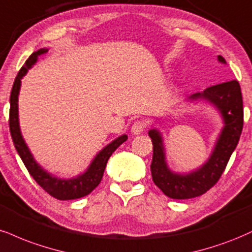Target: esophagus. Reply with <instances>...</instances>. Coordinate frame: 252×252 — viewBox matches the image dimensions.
<instances>
[{"label": "esophagus", "mask_w": 252, "mask_h": 252, "mask_svg": "<svg viewBox=\"0 0 252 252\" xmlns=\"http://www.w3.org/2000/svg\"><path fill=\"white\" fill-rule=\"evenodd\" d=\"M145 128H146V123L143 120H137L133 123V125L131 127V132L133 134H140V133H143L145 131Z\"/></svg>", "instance_id": "esophagus-1"}]
</instances>
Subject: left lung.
I'll return each instance as SVG.
<instances>
[{
	"instance_id": "1",
	"label": "left lung",
	"mask_w": 252,
	"mask_h": 252,
	"mask_svg": "<svg viewBox=\"0 0 252 252\" xmlns=\"http://www.w3.org/2000/svg\"><path fill=\"white\" fill-rule=\"evenodd\" d=\"M218 60L225 63L223 56H218ZM191 97L194 100L206 99L217 106L223 114L225 127L209 161L196 172L188 176H178L170 172L165 164L160 134L156 129L149 132L153 144V158L151 164L152 179L164 194L173 199H190L202 196L217 184L237 146L243 129V97L238 81L231 80L211 86L203 93H196Z\"/></svg>"
}]
</instances>
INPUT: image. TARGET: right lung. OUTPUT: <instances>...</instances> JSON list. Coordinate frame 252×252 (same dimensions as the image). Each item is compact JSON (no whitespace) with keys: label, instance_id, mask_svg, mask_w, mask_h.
<instances>
[{"label":"right lung","instance_id":"right-lung-1","mask_svg":"<svg viewBox=\"0 0 252 252\" xmlns=\"http://www.w3.org/2000/svg\"><path fill=\"white\" fill-rule=\"evenodd\" d=\"M46 49H40L37 52L32 53L29 56L28 60L26 61L25 66L20 69L17 74L16 79H15L13 88H11L10 93V111H9V128H10L11 139H13L15 149L19 153L21 159H22L23 164L28 170V172L35 182L37 183L41 188L43 189L50 196L56 198L59 200H69V199H78V198L85 197L90 194L94 189L101 182L103 172H105L106 164H107L109 157L114 152L118 147L120 146L124 141L127 140V135H121L118 139H115L113 143H111L108 146H106L101 152L95 157L93 162L91 164L90 168L87 172L79 176L78 178L63 180L58 179L55 177H52L49 173L42 170V167L38 166L36 161L34 160L32 156L29 152L28 147L25 144V140L22 139L20 132L19 126V113H17V96H19L21 79L25 74L28 72V69L37 60L38 56L46 54Z\"/></svg>","mask_w":252,"mask_h":252}]
</instances>
